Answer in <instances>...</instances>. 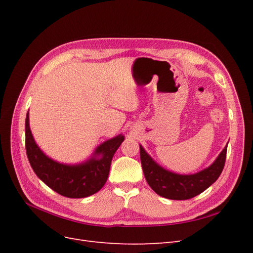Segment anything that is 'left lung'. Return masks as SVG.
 I'll use <instances>...</instances> for the list:
<instances>
[{
  "label": "left lung",
  "instance_id": "left-lung-1",
  "mask_svg": "<svg viewBox=\"0 0 253 253\" xmlns=\"http://www.w3.org/2000/svg\"><path fill=\"white\" fill-rule=\"evenodd\" d=\"M227 155V145L210 167L191 175H180L157 165L140 145V160L144 177L155 192L174 201L190 200L201 194L215 182L223 172Z\"/></svg>",
  "mask_w": 253,
  "mask_h": 253
}]
</instances>
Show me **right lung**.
<instances>
[{
	"mask_svg": "<svg viewBox=\"0 0 253 253\" xmlns=\"http://www.w3.org/2000/svg\"><path fill=\"white\" fill-rule=\"evenodd\" d=\"M25 136L26 154L34 172L50 189L70 198L87 197L104 186L109 177L112 158L125 140V136L118 135L99 145L87 162L70 166L55 162L38 147L29 127L28 113Z\"/></svg>",
	"mask_w": 253,
	"mask_h": 253,
	"instance_id": "right-lung-1",
	"label": "right lung"
}]
</instances>
